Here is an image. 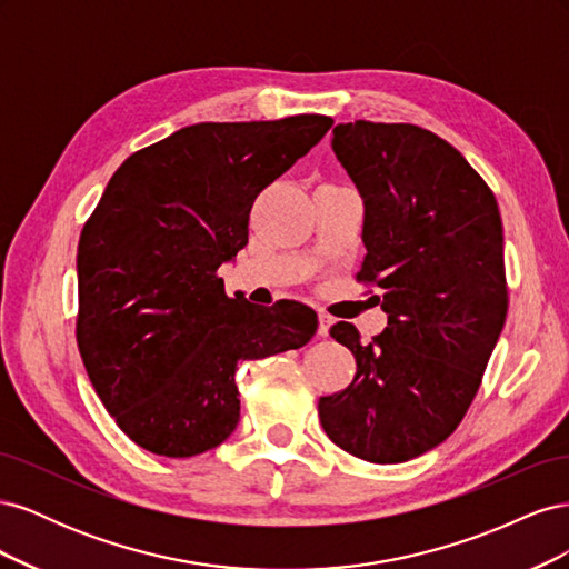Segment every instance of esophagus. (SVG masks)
I'll return each mask as SVG.
<instances>
[{"label": "esophagus", "mask_w": 569, "mask_h": 569, "mask_svg": "<svg viewBox=\"0 0 569 569\" xmlns=\"http://www.w3.org/2000/svg\"><path fill=\"white\" fill-rule=\"evenodd\" d=\"M332 322H335V318H332L330 313L320 311V313H318V335H320V337H327V335H330V327H332Z\"/></svg>", "instance_id": "esophagus-1"}]
</instances>
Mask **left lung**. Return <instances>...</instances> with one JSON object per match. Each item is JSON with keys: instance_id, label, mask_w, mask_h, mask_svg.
Returning a JSON list of instances; mask_svg holds the SVG:
<instances>
[{"instance_id": "obj_1", "label": "left lung", "mask_w": 569, "mask_h": 569, "mask_svg": "<svg viewBox=\"0 0 569 569\" xmlns=\"http://www.w3.org/2000/svg\"><path fill=\"white\" fill-rule=\"evenodd\" d=\"M332 149L363 199L366 258L387 327L360 343L351 322L330 335L356 356L353 382L318 401L339 449L370 462L432 451L468 412L508 313L503 222L462 153L408 123H339Z\"/></svg>"}]
</instances>
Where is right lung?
Masks as SVG:
<instances>
[{
    "instance_id": "add662e5",
    "label": "right lung",
    "mask_w": 569,
    "mask_h": 569,
    "mask_svg": "<svg viewBox=\"0 0 569 569\" xmlns=\"http://www.w3.org/2000/svg\"><path fill=\"white\" fill-rule=\"evenodd\" d=\"M330 116L197 123L132 153L78 244V349L97 396L144 451L192 458L239 422L234 370L311 341L313 308L230 299L218 268L249 242L253 199Z\"/></svg>"
}]
</instances>
